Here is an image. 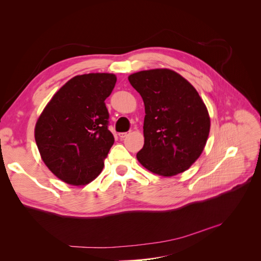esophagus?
<instances>
[{
    "instance_id": "esophagus-1",
    "label": "esophagus",
    "mask_w": 261,
    "mask_h": 261,
    "mask_svg": "<svg viewBox=\"0 0 261 261\" xmlns=\"http://www.w3.org/2000/svg\"><path fill=\"white\" fill-rule=\"evenodd\" d=\"M128 135H129V132L128 133H120V134H118V136H120L121 139H124L125 137H127Z\"/></svg>"
}]
</instances>
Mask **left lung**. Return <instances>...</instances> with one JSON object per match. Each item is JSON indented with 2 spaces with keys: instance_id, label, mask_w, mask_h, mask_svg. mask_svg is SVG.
Segmentation results:
<instances>
[{
  "instance_id": "obj_1",
  "label": "left lung",
  "mask_w": 261,
  "mask_h": 261,
  "mask_svg": "<svg viewBox=\"0 0 261 261\" xmlns=\"http://www.w3.org/2000/svg\"><path fill=\"white\" fill-rule=\"evenodd\" d=\"M128 81L145 105V144L138 161L162 176L186 171L201 154L210 130L208 110L198 92L167 68L141 70Z\"/></svg>"
}]
</instances>
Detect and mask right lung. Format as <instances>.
<instances>
[{"mask_svg":"<svg viewBox=\"0 0 261 261\" xmlns=\"http://www.w3.org/2000/svg\"><path fill=\"white\" fill-rule=\"evenodd\" d=\"M116 76L78 75L54 94L39 116L35 139L46 167L63 181L80 186L96 178L114 144L105 100Z\"/></svg>","mask_w":261,"mask_h":261,"instance_id":"right-lung-1","label":"right lung"}]
</instances>
